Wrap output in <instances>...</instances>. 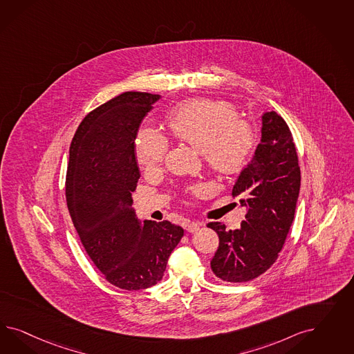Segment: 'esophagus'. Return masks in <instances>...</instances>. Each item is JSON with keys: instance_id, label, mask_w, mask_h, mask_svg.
<instances>
[{"instance_id": "esophagus-1", "label": "esophagus", "mask_w": 354, "mask_h": 354, "mask_svg": "<svg viewBox=\"0 0 354 354\" xmlns=\"http://www.w3.org/2000/svg\"><path fill=\"white\" fill-rule=\"evenodd\" d=\"M201 225H203V223H200V222H188L187 225H185V228H187L188 232H192L193 234V232H197Z\"/></svg>"}]
</instances>
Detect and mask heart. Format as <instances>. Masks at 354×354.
Segmentation results:
<instances>
[{
  "instance_id": "1",
  "label": "heart",
  "mask_w": 354,
  "mask_h": 354,
  "mask_svg": "<svg viewBox=\"0 0 354 354\" xmlns=\"http://www.w3.org/2000/svg\"><path fill=\"white\" fill-rule=\"evenodd\" d=\"M167 126L175 139L201 153L206 165L219 174L243 170L257 147L254 127L237 119L235 107L223 101L200 98L185 102L167 117ZM167 147L160 132L141 129L135 145L140 167L145 172L158 171Z\"/></svg>"
}]
</instances>
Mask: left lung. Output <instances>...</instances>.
Returning <instances> with one entry per match:
<instances>
[{"label": "left lung", "instance_id": "obj_1", "mask_svg": "<svg viewBox=\"0 0 354 354\" xmlns=\"http://www.w3.org/2000/svg\"><path fill=\"white\" fill-rule=\"evenodd\" d=\"M301 172L293 138L275 111L262 115L261 140L252 160L232 188L245 207V221L236 230L212 222L219 247L210 266L230 283H244L263 274L278 258L295 218Z\"/></svg>", "mask_w": 354, "mask_h": 354}]
</instances>
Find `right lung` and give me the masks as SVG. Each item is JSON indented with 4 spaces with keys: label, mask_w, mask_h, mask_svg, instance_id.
I'll use <instances>...</instances> for the list:
<instances>
[{
    "label": "right lung",
    "mask_w": 354,
    "mask_h": 354,
    "mask_svg": "<svg viewBox=\"0 0 354 354\" xmlns=\"http://www.w3.org/2000/svg\"><path fill=\"white\" fill-rule=\"evenodd\" d=\"M160 95L126 92L91 111L70 147L66 198L88 256L122 290L161 280L184 234L169 221H140L132 192L140 178L135 140Z\"/></svg>",
    "instance_id": "right-lung-1"
}]
</instances>
